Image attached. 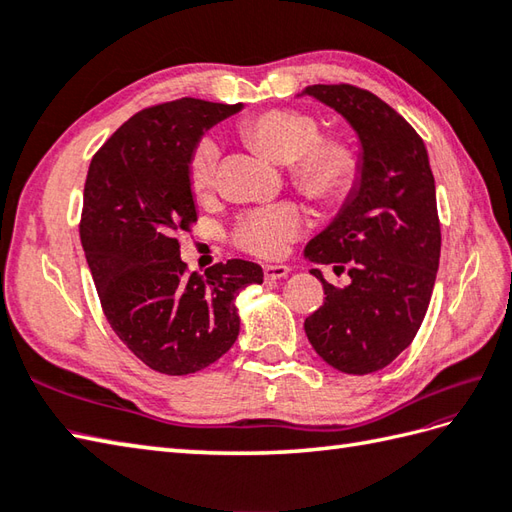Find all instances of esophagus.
Wrapping results in <instances>:
<instances>
[{"mask_svg":"<svg viewBox=\"0 0 512 512\" xmlns=\"http://www.w3.org/2000/svg\"><path fill=\"white\" fill-rule=\"evenodd\" d=\"M290 273V268L286 264H266L264 266V277L268 281H275V279H284Z\"/></svg>","mask_w":512,"mask_h":512,"instance_id":"1","label":"esophagus"}]
</instances>
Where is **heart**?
Returning <instances> with one entry per match:
<instances>
[{
    "mask_svg": "<svg viewBox=\"0 0 512 512\" xmlns=\"http://www.w3.org/2000/svg\"><path fill=\"white\" fill-rule=\"evenodd\" d=\"M250 145L281 165H288L295 187L319 204H339L354 189L358 154L339 134H321L314 116L299 110H268L239 125ZM220 147L211 136L200 138L189 156V187L206 198L215 187ZM306 226V213L295 202H279L253 209L233 228L237 248L257 257H279Z\"/></svg>",
    "mask_w": 512,
    "mask_h": 512,
    "instance_id": "heart-1",
    "label": "heart"
}]
</instances>
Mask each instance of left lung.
I'll return each instance as SVG.
<instances>
[{
    "mask_svg": "<svg viewBox=\"0 0 512 512\" xmlns=\"http://www.w3.org/2000/svg\"><path fill=\"white\" fill-rule=\"evenodd\" d=\"M303 94L339 112L361 143L354 189L303 250L350 281L332 286L312 268L325 297L303 328L325 363L372 374L411 345L429 308L442 244L436 180L416 129L376 94L347 83Z\"/></svg>",
    "mask_w": 512,
    "mask_h": 512,
    "instance_id": "8db88e82",
    "label": "left lung"
}]
</instances>
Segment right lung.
<instances>
[{
    "label": "right lung",
    "mask_w": 512,
    "mask_h": 512,
    "mask_svg": "<svg viewBox=\"0 0 512 512\" xmlns=\"http://www.w3.org/2000/svg\"><path fill=\"white\" fill-rule=\"evenodd\" d=\"M242 103H160L96 151L83 189L81 244L112 330L147 367L184 376L209 367L239 334L235 299L264 270L244 259L187 273L178 233L198 220L189 187L195 143Z\"/></svg>",
    "instance_id": "add662e5"
}]
</instances>
